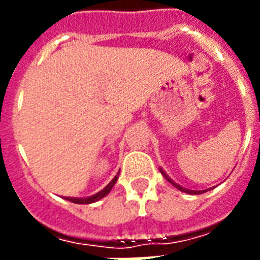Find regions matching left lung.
Here are the masks:
<instances>
[{
    "mask_svg": "<svg viewBox=\"0 0 260 260\" xmlns=\"http://www.w3.org/2000/svg\"><path fill=\"white\" fill-rule=\"evenodd\" d=\"M159 171L162 173L163 177L166 178L167 181L170 182V183L174 186V187H177L178 190H181V191H183V193H187V194H202V193H205V191H208V190H190V189H186V187H182L181 185H178V183H175V182H174L173 179H171V178L169 177V175H167V174L165 173V171H163V169H159Z\"/></svg>",
    "mask_w": 260,
    "mask_h": 260,
    "instance_id": "left-lung-1",
    "label": "left lung"
}]
</instances>
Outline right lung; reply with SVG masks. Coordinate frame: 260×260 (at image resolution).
Returning <instances> with one entry per match:
<instances>
[{"label": "right lung", "mask_w": 260, "mask_h": 260, "mask_svg": "<svg viewBox=\"0 0 260 260\" xmlns=\"http://www.w3.org/2000/svg\"><path fill=\"white\" fill-rule=\"evenodd\" d=\"M118 174H120V171H118L117 174H116V177L112 179V181L108 183V185L104 187V189L101 190V191H98V193H95L94 196H90V197H85V198H75V197H64V200H67V201L70 202H74V204H93V202H97L100 201L101 198H104L105 196H108L109 194V191L112 190V187L114 186V183L117 182L118 179Z\"/></svg>", "instance_id": "1"}]
</instances>
